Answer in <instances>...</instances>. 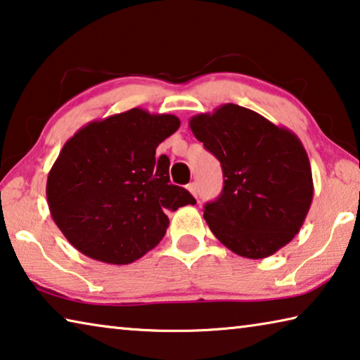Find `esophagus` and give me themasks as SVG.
Masks as SVG:
<instances>
[{"instance_id":"1","label":"esophagus","mask_w":360,"mask_h":360,"mask_svg":"<svg viewBox=\"0 0 360 360\" xmlns=\"http://www.w3.org/2000/svg\"><path fill=\"white\" fill-rule=\"evenodd\" d=\"M187 189H189V192L192 193L193 197H197V193H198V186H197V182H192V184H189V187H187Z\"/></svg>"}]
</instances>
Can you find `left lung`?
<instances>
[{"label":"left lung","mask_w":360,"mask_h":360,"mask_svg":"<svg viewBox=\"0 0 360 360\" xmlns=\"http://www.w3.org/2000/svg\"><path fill=\"white\" fill-rule=\"evenodd\" d=\"M189 127L224 174L221 195L203 213L214 237L252 259L292 242L314 195L311 163L298 136L236 104L193 115Z\"/></svg>","instance_id":"obj_1"}]
</instances>
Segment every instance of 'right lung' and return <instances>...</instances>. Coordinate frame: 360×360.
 I'll return each mask as SVG.
<instances>
[{
  "instance_id": "right-lung-1",
  "label": "right lung",
  "mask_w": 360,
  "mask_h": 360,
  "mask_svg": "<svg viewBox=\"0 0 360 360\" xmlns=\"http://www.w3.org/2000/svg\"><path fill=\"white\" fill-rule=\"evenodd\" d=\"M179 118L131 108L96 120L68 139L51 168V216L79 253L107 264H129L167 233L168 211L195 205L169 182V158L155 157Z\"/></svg>"
}]
</instances>
